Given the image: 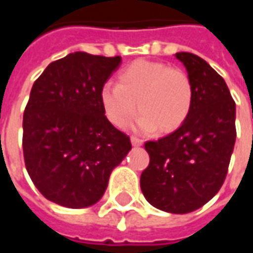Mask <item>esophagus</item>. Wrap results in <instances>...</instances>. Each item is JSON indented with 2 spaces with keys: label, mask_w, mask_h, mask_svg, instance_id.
Returning <instances> with one entry per match:
<instances>
[{
  "label": "esophagus",
  "mask_w": 253,
  "mask_h": 253,
  "mask_svg": "<svg viewBox=\"0 0 253 253\" xmlns=\"http://www.w3.org/2000/svg\"><path fill=\"white\" fill-rule=\"evenodd\" d=\"M131 144L134 145V146H139V145L144 144V141H142V139L137 138V137H134V135H132V137H131Z\"/></svg>",
  "instance_id": "1"
}]
</instances>
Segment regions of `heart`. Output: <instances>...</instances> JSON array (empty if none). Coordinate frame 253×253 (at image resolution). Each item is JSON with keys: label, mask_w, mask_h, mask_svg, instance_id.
I'll list each match as a JSON object with an SVG mask.
<instances>
[{"label": "heart", "mask_w": 253, "mask_h": 253, "mask_svg": "<svg viewBox=\"0 0 253 253\" xmlns=\"http://www.w3.org/2000/svg\"><path fill=\"white\" fill-rule=\"evenodd\" d=\"M104 114L123 128L141 112V131L171 132L183 125L193 104V84L186 72L162 61L137 60L118 75V84H107L100 91Z\"/></svg>", "instance_id": "b5f03b06"}]
</instances>
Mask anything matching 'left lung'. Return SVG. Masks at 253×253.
I'll return each mask as SVG.
<instances>
[{
  "label": "left lung",
  "mask_w": 253,
  "mask_h": 253,
  "mask_svg": "<svg viewBox=\"0 0 253 253\" xmlns=\"http://www.w3.org/2000/svg\"><path fill=\"white\" fill-rule=\"evenodd\" d=\"M193 84V104L179 128L145 142L149 164L141 174L145 199L162 211L188 213L222 188L236 142V102L223 78L193 53L179 52Z\"/></svg>",
  "instance_id": "1"
}]
</instances>
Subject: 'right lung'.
I'll list each match as a JSON object with an SVG mask.
<instances>
[{
	"mask_svg": "<svg viewBox=\"0 0 253 253\" xmlns=\"http://www.w3.org/2000/svg\"><path fill=\"white\" fill-rule=\"evenodd\" d=\"M121 56L70 53L33 84L23 115L24 164L43 197L68 208L100 200L112 169L131 149L107 119L100 91Z\"/></svg>",
	"mask_w": 253,
	"mask_h": 253,
	"instance_id": "right-lung-1",
	"label": "right lung"
}]
</instances>
